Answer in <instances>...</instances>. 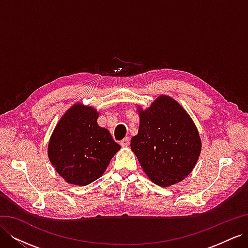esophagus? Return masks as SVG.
Segmentation results:
<instances>
[{"instance_id": "1", "label": "esophagus", "mask_w": 248, "mask_h": 248, "mask_svg": "<svg viewBox=\"0 0 248 248\" xmlns=\"http://www.w3.org/2000/svg\"><path fill=\"white\" fill-rule=\"evenodd\" d=\"M120 144H121L122 147H128L129 144H130V138L129 137H126L125 139H123L121 140V142H120Z\"/></svg>"}]
</instances>
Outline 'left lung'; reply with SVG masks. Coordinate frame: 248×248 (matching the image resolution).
<instances>
[{"label": "left lung", "mask_w": 248, "mask_h": 248, "mask_svg": "<svg viewBox=\"0 0 248 248\" xmlns=\"http://www.w3.org/2000/svg\"><path fill=\"white\" fill-rule=\"evenodd\" d=\"M140 126L130 147L147 177L161 187L181 182L196 167L202 140L193 120L172 97L160 95L138 106Z\"/></svg>", "instance_id": "1"}]
</instances>
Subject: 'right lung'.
Returning <instances> with one entry per match:
<instances>
[{
  "label": "right lung",
  "mask_w": 248,
  "mask_h": 248,
  "mask_svg": "<svg viewBox=\"0 0 248 248\" xmlns=\"http://www.w3.org/2000/svg\"><path fill=\"white\" fill-rule=\"evenodd\" d=\"M99 112L74 103L52 131L47 155L52 167L68 184L86 186L100 178L121 146L97 123Z\"/></svg>",
  "instance_id": "add662e5"
}]
</instances>
